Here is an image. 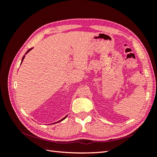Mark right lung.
I'll use <instances>...</instances> for the list:
<instances>
[{"instance_id": "add662e5", "label": "right lung", "mask_w": 157, "mask_h": 157, "mask_svg": "<svg viewBox=\"0 0 157 157\" xmlns=\"http://www.w3.org/2000/svg\"><path fill=\"white\" fill-rule=\"evenodd\" d=\"M32 48H30V49H29V50H28V51H27V52H26V53H25V54H27V53H28V52H29V51H30V50H32ZM24 57H25V55L23 56V58H22V61H21V63H22V61H23V59H24ZM67 116H66V117H64V118H63V119H62L61 120H60V121H63V119H65V118L67 117ZM59 121H57V122H56V123H59Z\"/></svg>"}]
</instances>
